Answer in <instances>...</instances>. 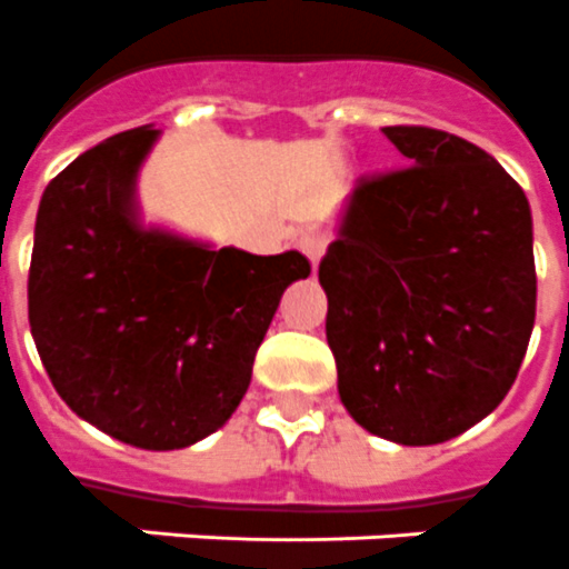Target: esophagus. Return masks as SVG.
Here are the masks:
<instances>
[{
	"instance_id": "1",
	"label": "esophagus",
	"mask_w": 569,
	"mask_h": 569,
	"mask_svg": "<svg viewBox=\"0 0 569 569\" xmlns=\"http://www.w3.org/2000/svg\"><path fill=\"white\" fill-rule=\"evenodd\" d=\"M329 246V233L323 231H307L303 237H300V251L312 260V266H318L323 257V251H327Z\"/></svg>"
}]
</instances>
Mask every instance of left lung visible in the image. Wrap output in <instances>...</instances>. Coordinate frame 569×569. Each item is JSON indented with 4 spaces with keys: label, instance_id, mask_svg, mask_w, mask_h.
Returning <instances> with one entry per match:
<instances>
[{
    "label": "left lung",
    "instance_id": "8db88e82",
    "mask_svg": "<svg viewBox=\"0 0 569 569\" xmlns=\"http://www.w3.org/2000/svg\"><path fill=\"white\" fill-rule=\"evenodd\" d=\"M408 159L361 176L321 260L338 393L361 428L437 446L489 417L536 323L532 217L489 152L431 127H385Z\"/></svg>",
    "mask_w": 569,
    "mask_h": 569
}]
</instances>
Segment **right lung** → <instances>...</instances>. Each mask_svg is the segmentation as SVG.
<instances>
[{
    "label": "right lung",
    "mask_w": 569,
    "mask_h": 569,
    "mask_svg": "<svg viewBox=\"0 0 569 569\" xmlns=\"http://www.w3.org/2000/svg\"><path fill=\"white\" fill-rule=\"evenodd\" d=\"M159 130L86 150L42 193L28 323L51 385L80 419L147 451L193 446L231 419L298 251L257 257L136 217V173Z\"/></svg>",
    "instance_id": "add662e5"
}]
</instances>
